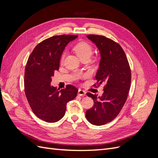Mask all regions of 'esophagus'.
<instances>
[{
	"mask_svg": "<svg viewBox=\"0 0 158 158\" xmlns=\"http://www.w3.org/2000/svg\"><path fill=\"white\" fill-rule=\"evenodd\" d=\"M85 94H86V92H85V91L82 90V89H79L78 92V95H80V96H85Z\"/></svg>",
	"mask_w": 158,
	"mask_h": 158,
	"instance_id": "1",
	"label": "esophagus"
}]
</instances>
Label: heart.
Masks as SVG:
<instances>
[{"label": "heart", "mask_w": 158, "mask_h": 158, "mask_svg": "<svg viewBox=\"0 0 158 158\" xmlns=\"http://www.w3.org/2000/svg\"><path fill=\"white\" fill-rule=\"evenodd\" d=\"M73 51L75 52L78 58L82 60L83 59H90L93 53L92 47L88 43L79 42L73 47ZM64 55H62L60 57V62L63 61Z\"/></svg>", "instance_id": "obj_1"}]
</instances>
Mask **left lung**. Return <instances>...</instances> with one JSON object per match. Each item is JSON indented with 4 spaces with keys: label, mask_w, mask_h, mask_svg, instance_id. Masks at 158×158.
<instances>
[{
    "label": "left lung",
    "mask_w": 158,
    "mask_h": 158,
    "mask_svg": "<svg viewBox=\"0 0 158 158\" xmlns=\"http://www.w3.org/2000/svg\"><path fill=\"white\" fill-rule=\"evenodd\" d=\"M87 37L96 45L101 56L95 75L97 83L106 85L102 96L87 93L94 104L87 110L85 117L91 124L100 126L111 122L120 113L131 88V73L120 45L103 35H88Z\"/></svg>",
    "instance_id": "obj_1"
}]
</instances>
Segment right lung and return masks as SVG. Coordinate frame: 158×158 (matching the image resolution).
I'll use <instances>...</instances> for the list:
<instances>
[{
  "label": "right lung",
  "mask_w": 158,
  "mask_h": 158,
  "mask_svg": "<svg viewBox=\"0 0 158 158\" xmlns=\"http://www.w3.org/2000/svg\"><path fill=\"white\" fill-rule=\"evenodd\" d=\"M77 37H49L38 44L28 58L24 75L26 98L33 113L47 123H55L63 118L66 104L77 95L78 89L72 85L62 89L51 85L66 46Z\"/></svg>",
  "instance_id": "right-lung-1"
}]
</instances>
